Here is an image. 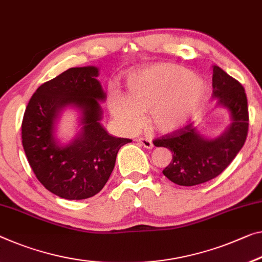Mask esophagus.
<instances>
[{
  "instance_id": "esophagus-1",
  "label": "esophagus",
  "mask_w": 262,
  "mask_h": 262,
  "mask_svg": "<svg viewBox=\"0 0 262 262\" xmlns=\"http://www.w3.org/2000/svg\"><path fill=\"white\" fill-rule=\"evenodd\" d=\"M137 142H138L140 145H143L145 148H148V150H151L152 147H154V143H152L151 139H147V138H138L137 139Z\"/></svg>"
}]
</instances>
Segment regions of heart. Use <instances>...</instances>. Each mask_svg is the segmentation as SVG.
I'll return each instance as SVG.
<instances>
[{
	"label": "heart",
	"instance_id": "obj_1",
	"mask_svg": "<svg viewBox=\"0 0 262 262\" xmlns=\"http://www.w3.org/2000/svg\"><path fill=\"white\" fill-rule=\"evenodd\" d=\"M207 98V84L177 64L157 63L132 74L126 94L112 91L111 115L122 130L134 132L148 111V123L160 134L182 130L199 114Z\"/></svg>",
	"mask_w": 262,
	"mask_h": 262
}]
</instances>
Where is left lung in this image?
Returning a JSON list of instances; mask_svg holds the SVG:
<instances>
[{
	"label": "left lung",
	"instance_id": "left-lung-1",
	"mask_svg": "<svg viewBox=\"0 0 262 262\" xmlns=\"http://www.w3.org/2000/svg\"><path fill=\"white\" fill-rule=\"evenodd\" d=\"M212 69L215 106L225 108L229 116V124L223 134L208 138L200 134L198 127L188 124L154 142L156 146L172 152L171 163L163 173L180 186H194L218 177L246 142L248 107L245 89L219 67L213 66Z\"/></svg>",
	"mask_w": 262,
	"mask_h": 262
}]
</instances>
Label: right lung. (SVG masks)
I'll use <instances>...</instances> for the list:
<instances>
[{
  "mask_svg": "<svg viewBox=\"0 0 262 262\" xmlns=\"http://www.w3.org/2000/svg\"><path fill=\"white\" fill-rule=\"evenodd\" d=\"M99 68H70L48 80L30 98L22 123V144L29 165L44 187L59 198L94 196L110 178L119 148L131 139L117 138L103 126L106 94ZM78 112L79 131L69 142L58 137L62 112Z\"/></svg>",
  "mask_w": 262,
  "mask_h": 262,
  "instance_id": "add662e5",
  "label": "right lung"
}]
</instances>
